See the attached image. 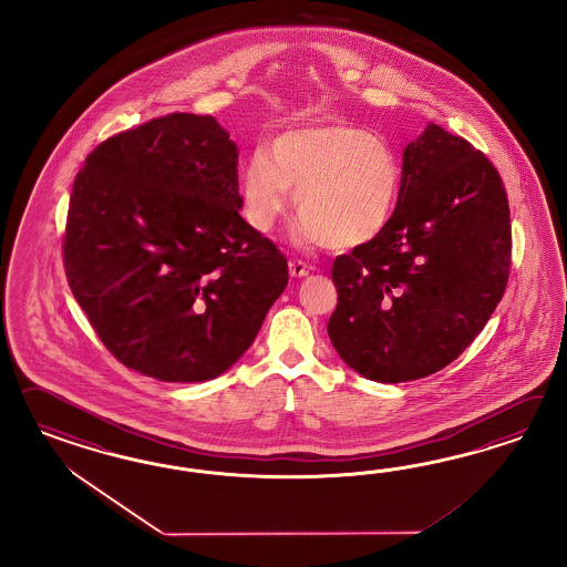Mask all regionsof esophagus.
<instances>
[{"mask_svg":"<svg viewBox=\"0 0 567 567\" xmlns=\"http://www.w3.org/2000/svg\"><path fill=\"white\" fill-rule=\"evenodd\" d=\"M289 272H291L292 278H303V276H308L311 272V266L306 264V261H301V259H291L289 261Z\"/></svg>","mask_w":567,"mask_h":567,"instance_id":"1","label":"esophagus"}]
</instances>
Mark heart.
<instances>
[{
    "label": "heart",
    "mask_w": 567,
    "mask_h": 567,
    "mask_svg": "<svg viewBox=\"0 0 567 567\" xmlns=\"http://www.w3.org/2000/svg\"><path fill=\"white\" fill-rule=\"evenodd\" d=\"M401 174L384 141L347 122H320L280 133L266 157L243 168L240 195L249 224L268 233L291 195L306 235L334 247H360L389 226Z\"/></svg>",
    "instance_id": "b5f03b06"
}]
</instances>
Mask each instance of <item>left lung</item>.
<instances>
[{
  "instance_id": "left-lung-1",
  "label": "left lung",
  "mask_w": 567,
  "mask_h": 567,
  "mask_svg": "<svg viewBox=\"0 0 567 567\" xmlns=\"http://www.w3.org/2000/svg\"><path fill=\"white\" fill-rule=\"evenodd\" d=\"M512 268L507 190L470 141L429 124L403 152L389 226L332 264L328 320L361 377L408 382L457 360L498 306Z\"/></svg>"
}]
</instances>
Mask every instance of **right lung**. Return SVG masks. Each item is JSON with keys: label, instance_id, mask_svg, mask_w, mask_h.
Listing matches in <instances>:
<instances>
[{"label": "right lung", "instance_id": "obj_1", "mask_svg": "<svg viewBox=\"0 0 567 567\" xmlns=\"http://www.w3.org/2000/svg\"><path fill=\"white\" fill-rule=\"evenodd\" d=\"M239 150L214 116L174 112L105 138L70 195L62 258L105 349L145 377H220L289 282L240 218Z\"/></svg>", "mask_w": 567, "mask_h": 567}]
</instances>
